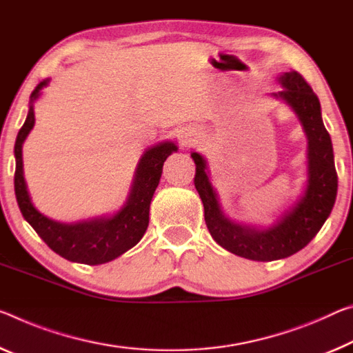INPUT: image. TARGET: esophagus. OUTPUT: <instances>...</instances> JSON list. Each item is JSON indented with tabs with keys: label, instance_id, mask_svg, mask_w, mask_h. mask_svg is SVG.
I'll use <instances>...</instances> for the list:
<instances>
[{
	"label": "esophagus",
	"instance_id": "34e87169",
	"mask_svg": "<svg viewBox=\"0 0 353 353\" xmlns=\"http://www.w3.org/2000/svg\"><path fill=\"white\" fill-rule=\"evenodd\" d=\"M192 132H183L181 135V139H182V144H188L190 141H192Z\"/></svg>",
	"mask_w": 353,
	"mask_h": 353
}]
</instances>
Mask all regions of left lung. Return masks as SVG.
<instances>
[{
	"mask_svg": "<svg viewBox=\"0 0 353 353\" xmlns=\"http://www.w3.org/2000/svg\"><path fill=\"white\" fill-rule=\"evenodd\" d=\"M276 81L283 89L272 92V97L286 102L305 130L307 181L301 196L272 226L243 225L228 218L210 183L205 159L198 152H192L196 165L194 187L203 201L204 220L210 236L231 253L261 262L284 259L305 248L332 214L338 193L332 138L323 125L321 102L299 72H284Z\"/></svg>",
	"mask_w": 353,
	"mask_h": 353,
	"instance_id": "1",
	"label": "left lung"
}]
</instances>
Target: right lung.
<instances>
[{
  "instance_id": "1",
  "label": "right lung",
  "mask_w": 353,
  "mask_h": 353,
  "mask_svg": "<svg viewBox=\"0 0 353 353\" xmlns=\"http://www.w3.org/2000/svg\"><path fill=\"white\" fill-rule=\"evenodd\" d=\"M50 78L39 83L30 97V110L15 139L14 187L20 212L56 254L80 264L99 265L110 262L135 247L149 225L150 201L159 187L165 160L177 152L176 143L161 141L144 150L139 159L124 205L113 215H100L75 223H61L39 212L31 203L23 176L21 149L34 127V102L48 86Z\"/></svg>"
}]
</instances>
